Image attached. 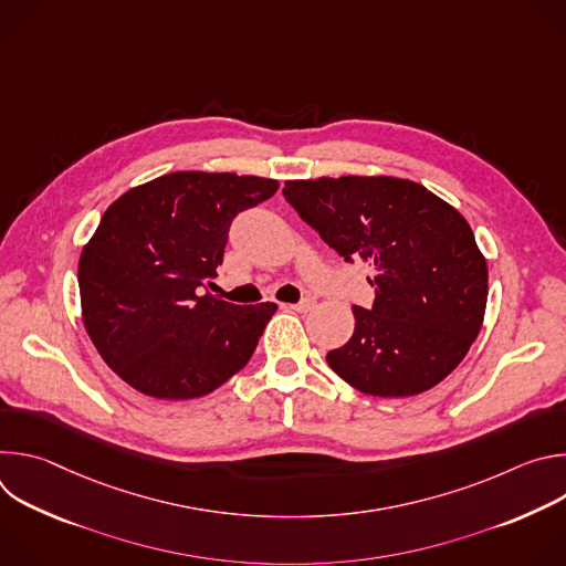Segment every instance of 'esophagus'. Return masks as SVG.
<instances>
[{
	"label": "esophagus",
	"instance_id": "obj_1",
	"mask_svg": "<svg viewBox=\"0 0 566 566\" xmlns=\"http://www.w3.org/2000/svg\"><path fill=\"white\" fill-rule=\"evenodd\" d=\"M313 306H315V300H313V297H304L302 302L291 304V308H293V311H297V313H306V311H311Z\"/></svg>",
	"mask_w": 566,
	"mask_h": 566
}]
</instances>
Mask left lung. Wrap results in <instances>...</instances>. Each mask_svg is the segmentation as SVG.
I'll use <instances>...</instances> for the list:
<instances>
[{
    "label": "left lung",
    "mask_w": 566,
    "mask_h": 566,
    "mask_svg": "<svg viewBox=\"0 0 566 566\" xmlns=\"http://www.w3.org/2000/svg\"><path fill=\"white\" fill-rule=\"evenodd\" d=\"M282 192L345 262L374 273V304L354 306V336L327 354L329 367L380 398L439 385L479 336L489 300L486 258L463 214L394 177L297 179Z\"/></svg>",
    "instance_id": "left-lung-1"
}]
</instances>
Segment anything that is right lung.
<instances>
[{"instance_id":"obj_1","label":"right lung","mask_w":566,"mask_h":566,"mask_svg":"<svg viewBox=\"0 0 566 566\" xmlns=\"http://www.w3.org/2000/svg\"><path fill=\"white\" fill-rule=\"evenodd\" d=\"M275 179L172 172L120 195L77 262L85 329L136 391L190 400L244 367L277 311L203 293L237 212L273 197Z\"/></svg>"}]
</instances>
